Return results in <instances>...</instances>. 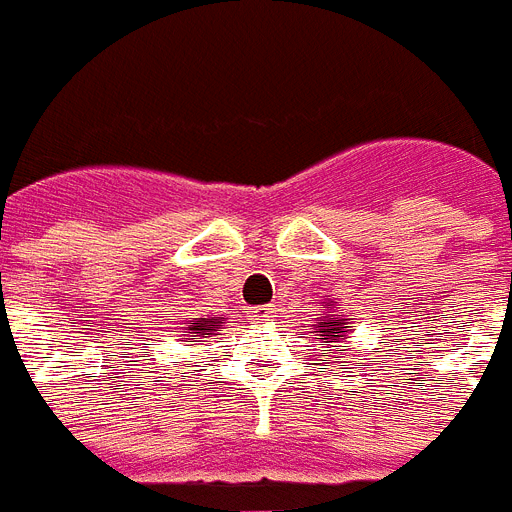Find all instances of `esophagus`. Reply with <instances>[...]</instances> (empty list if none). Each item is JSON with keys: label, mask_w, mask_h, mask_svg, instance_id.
<instances>
[{"label": "esophagus", "mask_w": 512, "mask_h": 512, "mask_svg": "<svg viewBox=\"0 0 512 512\" xmlns=\"http://www.w3.org/2000/svg\"><path fill=\"white\" fill-rule=\"evenodd\" d=\"M252 322H270V317H273V309H268V306H257V309L250 311Z\"/></svg>", "instance_id": "esophagus-1"}]
</instances>
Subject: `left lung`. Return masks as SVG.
Returning a JSON list of instances; mask_svg holds the SVG:
<instances>
[{
    "label": "left lung",
    "mask_w": 512,
    "mask_h": 512,
    "mask_svg": "<svg viewBox=\"0 0 512 512\" xmlns=\"http://www.w3.org/2000/svg\"><path fill=\"white\" fill-rule=\"evenodd\" d=\"M324 314L317 317V324H311V330L317 332V340L332 342V348H348V319L342 314L337 301H322Z\"/></svg>",
    "instance_id": "8db88e82"
}]
</instances>
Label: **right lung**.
<instances>
[{
    "label": "right lung",
    "mask_w": 512,
    "mask_h": 512,
    "mask_svg": "<svg viewBox=\"0 0 512 512\" xmlns=\"http://www.w3.org/2000/svg\"><path fill=\"white\" fill-rule=\"evenodd\" d=\"M185 327H180V342H193V345H201L206 342V337L216 335L219 330H224L226 317L219 314V317H193L188 322H182Z\"/></svg>",
    "instance_id": "add662e5"
}]
</instances>
